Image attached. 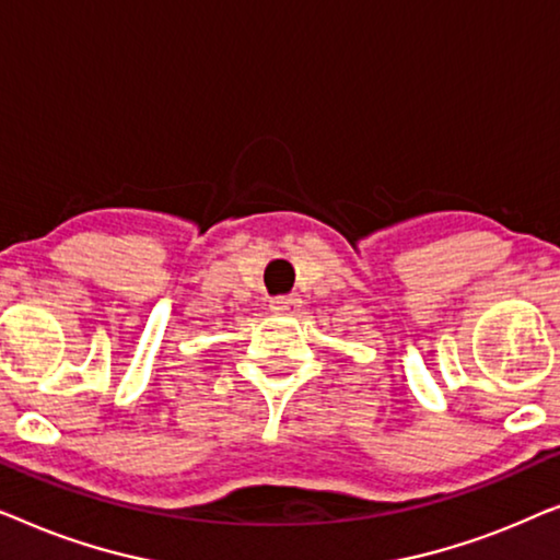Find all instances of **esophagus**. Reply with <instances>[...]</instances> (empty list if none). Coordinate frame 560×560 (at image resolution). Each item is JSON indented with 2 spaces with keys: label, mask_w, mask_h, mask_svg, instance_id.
<instances>
[{
  "label": "esophagus",
  "mask_w": 560,
  "mask_h": 560,
  "mask_svg": "<svg viewBox=\"0 0 560 560\" xmlns=\"http://www.w3.org/2000/svg\"><path fill=\"white\" fill-rule=\"evenodd\" d=\"M301 308V298L298 295H278L270 301V311L275 316H293Z\"/></svg>",
  "instance_id": "34e87169"
}]
</instances>
